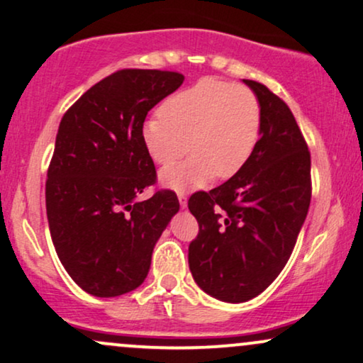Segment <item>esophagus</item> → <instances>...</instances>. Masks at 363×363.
Returning <instances> with one entry per match:
<instances>
[{"instance_id": "1", "label": "esophagus", "mask_w": 363, "mask_h": 363, "mask_svg": "<svg viewBox=\"0 0 363 363\" xmlns=\"http://www.w3.org/2000/svg\"><path fill=\"white\" fill-rule=\"evenodd\" d=\"M179 204H181L182 209L187 208V197H186V194H179Z\"/></svg>"}]
</instances>
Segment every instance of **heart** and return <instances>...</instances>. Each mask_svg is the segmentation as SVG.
<instances>
[{
	"instance_id": "obj_1",
	"label": "heart",
	"mask_w": 363,
	"mask_h": 363,
	"mask_svg": "<svg viewBox=\"0 0 363 363\" xmlns=\"http://www.w3.org/2000/svg\"><path fill=\"white\" fill-rule=\"evenodd\" d=\"M261 134V105L247 86L219 79H201L177 91L142 123L144 147L162 169L160 182L169 189L203 187L214 176L229 179L253 155Z\"/></svg>"
}]
</instances>
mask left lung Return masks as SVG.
<instances>
[{"instance_id": "obj_1", "label": "left lung", "mask_w": 363, "mask_h": 363, "mask_svg": "<svg viewBox=\"0 0 363 363\" xmlns=\"http://www.w3.org/2000/svg\"><path fill=\"white\" fill-rule=\"evenodd\" d=\"M261 105V134L246 166L189 197L199 235L189 269L201 290L242 303L272 284L290 259L308 214L311 160L291 110L268 86L242 80Z\"/></svg>"}]
</instances>
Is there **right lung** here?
<instances>
[{
    "label": "right lung",
    "instance_id": "right-lung-1",
    "mask_svg": "<svg viewBox=\"0 0 363 363\" xmlns=\"http://www.w3.org/2000/svg\"><path fill=\"white\" fill-rule=\"evenodd\" d=\"M184 82L177 72L118 70L100 80L60 122L47 179L55 250L82 290L110 298L144 283L157 240L179 211L176 192L155 184L142 142L147 112Z\"/></svg>",
    "mask_w": 363,
    "mask_h": 363
}]
</instances>
